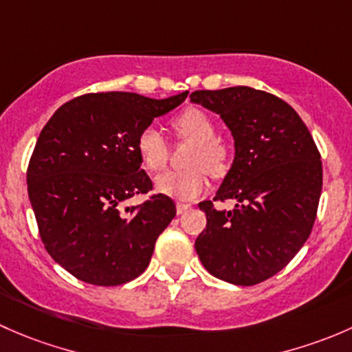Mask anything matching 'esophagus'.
<instances>
[{
  "label": "esophagus",
  "instance_id": "obj_1",
  "mask_svg": "<svg viewBox=\"0 0 352 352\" xmlns=\"http://www.w3.org/2000/svg\"><path fill=\"white\" fill-rule=\"evenodd\" d=\"M190 208H191L190 203H177V205H176L177 215H183V213H186Z\"/></svg>",
  "mask_w": 352,
  "mask_h": 352
}]
</instances>
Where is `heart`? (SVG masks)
<instances>
[{
	"instance_id": "heart-1",
	"label": "heart",
	"mask_w": 352,
	"mask_h": 352,
	"mask_svg": "<svg viewBox=\"0 0 352 352\" xmlns=\"http://www.w3.org/2000/svg\"><path fill=\"white\" fill-rule=\"evenodd\" d=\"M173 126L177 139L193 142V149L188 155V166L183 171L161 173L154 179L155 190L168 197L179 200H191L198 197L206 186L203 169L213 176L226 175L230 164V151L220 139H217V126L208 113L200 108H188L176 115ZM137 152L144 166L151 171H157L166 164L169 155V144L162 132L155 126H144L137 135Z\"/></svg>"
}]
</instances>
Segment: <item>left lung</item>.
Listing matches in <instances>:
<instances>
[{
    "label": "left lung",
    "instance_id": "8db88e82",
    "mask_svg": "<svg viewBox=\"0 0 352 352\" xmlns=\"http://www.w3.org/2000/svg\"><path fill=\"white\" fill-rule=\"evenodd\" d=\"M193 103L215 111L235 140V157L213 201H201L206 229L195 249L210 274L252 286L274 276L309 239L322 193L320 152L309 129L281 98L249 86L195 91Z\"/></svg>",
    "mask_w": 352,
    "mask_h": 352
}]
</instances>
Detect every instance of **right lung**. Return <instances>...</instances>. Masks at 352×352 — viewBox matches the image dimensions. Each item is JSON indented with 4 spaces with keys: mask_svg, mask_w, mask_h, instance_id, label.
<instances>
[{
    "mask_svg": "<svg viewBox=\"0 0 352 352\" xmlns=\"http://www.w3.org/2000/svg\"><path fill=\"white\" fill-rule=\"evenodd\" d=\"M88 93L64 103L38 135L27 169L28 198L45 251L74 278L96 286L132 281L149 266L155 241L176 215L140 169L137 135L186 100Z\"/></svg>",
    "mask_w": 352,
    "mask_h": 352,
    "instance_id": "obj_1",
    "label": "right lung"
}]
</instances>
